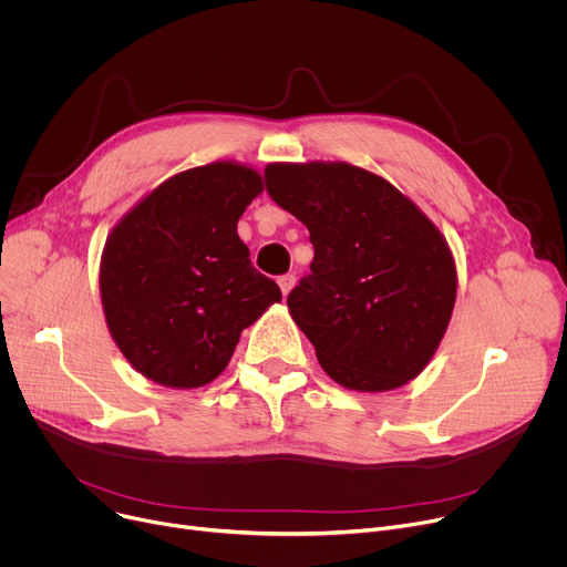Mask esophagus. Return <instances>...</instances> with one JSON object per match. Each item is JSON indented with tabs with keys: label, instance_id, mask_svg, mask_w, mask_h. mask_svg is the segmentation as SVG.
<instances>
[{
	"label": "esophagus",
	"instance_id": "obj_1",
	"mask_svg": "<svg viewBox=\"0 0 567 567\" xmlns=\"http://www.w3.org/2000/svg\"><path fill=\"white\" fill-rule=\"evenodd\" d=\"M278 285H280L282 293L287 296V293L291 291V287L296 285V276H293V274H285V276H280V278H278Z\"/></svg>",
	"mask_w": 567,
	"mask_h": 567
}]
</instances>
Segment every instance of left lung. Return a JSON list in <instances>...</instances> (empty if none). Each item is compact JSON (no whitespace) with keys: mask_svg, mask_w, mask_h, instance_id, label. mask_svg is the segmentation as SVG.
<instances>
[{"mask_svg":"<svg viewBox=\"0 0 567 567\" xmlns=\"http://www.w3.org/2000/svg\"><path fill=\"white\" fill-rule=\"evenodd\" d=\"M265 186L309 230L313 260L287 305L322 370L365 392L415 379L455 302L440 230L385 179L350 164H271Z\"/></svg>","mask_w":567,"mask_h":567,"instance_id":"obj_1","label":"left lung"}]
</instances>
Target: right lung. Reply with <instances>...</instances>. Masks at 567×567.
Listing matches in <instances>:
<instances>
[{"mask_svg":"<svg viewBox=\"0 0 567 567\" xmlns=\"http://www.w3.org/2000/svg\"><path fill=\"white\" fill-rule=\"evenodd\" d=\"M262 177L237 164L186 171L112 230L101 267L107 328L147 379L197 388L230 361L239 332L282 298L237 235Z\"/></svg>","mask_w":567,"mask_h":567,"instance_id":"right-lung-1","label":"right lung"}]
</instances>
